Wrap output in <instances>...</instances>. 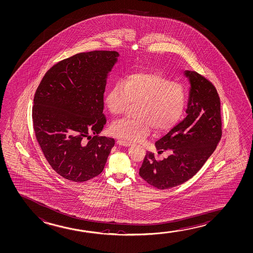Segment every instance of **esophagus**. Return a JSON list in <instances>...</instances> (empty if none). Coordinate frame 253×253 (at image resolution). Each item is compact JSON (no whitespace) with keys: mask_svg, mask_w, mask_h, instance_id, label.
Instances as JSON below:
<instances>
[{"mask_svg":"<svg viewBox=\"0 0 253 253\" xmlns=\"http://www.w3.org/2000/svg\"><path fill=\"white\" fill-rule=\"evenodd\" d=\"M117 144L118 145L124 146V147H130V146H132V143H131V142H129V141H126V140H117Z\"/></svg>","mask_w":253,"mask_h":253,"instance_id":"1","label":"esophagus"}]
</instances>
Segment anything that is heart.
I'll return each instance as SVG.
<instances>
[{"mask_svg": "<svg viewBox=\"0 0 253 253\" xmlns=\"http://www.w3.org/2000/svg\"><path fill=\"white\" fill-rule=\"evenodd\" d=\"M187 100L184 85L170 81L160 72H136L118 81L106 95V105L114 116L138 104L135 119H123L111 126L118 138L140 141L152 128L156 132L172 128L181 119Z\"/></svg>", "mask_w": 253, "mask_h": 253, "instance_id": "heart-1", "label": "heart"}]
</instances>
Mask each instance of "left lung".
I'll return each mask as SVG.
<instances>
[{"instance_id":"1","label":"left lung","mask_w":253,"mask_h":253,"mask_svg":"<svg viewBox=\"0 0 253 253\" xmlns=\"http://www.w3.org/2000/svg\"><path fill=\"white\" fill-rule=\"evenodd\" d=\"M189 79L187 116L155 142L158 153L169 155L156 161L147 152L140 177L159 189L182 184L196 174L215 151L222 136L220 98L211 82L196 72L185 71Z\"/></svg>"}]
</instances>
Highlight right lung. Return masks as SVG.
Masks as SVG:
<instances>
[{
  "mask_svg": "<svg viewBox=\"0 0 253 253\" xmlns=\"http://www.w3.org/2000/svg\"><path fill=\"white\" fill-rule=\"evenodd\" d=\"M119 57L110 50L76 54L53 65L35 93L36 138L49 165L69 181L98 175L114 146L113 138L98 134L106 123V80Z\"/></svg>",
  "mask_w": 253,
  "mask_h": 253,
  "instance_id": "add662e5",
  "label": "right lung"
}]
</instances>
